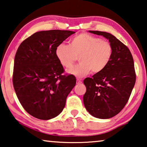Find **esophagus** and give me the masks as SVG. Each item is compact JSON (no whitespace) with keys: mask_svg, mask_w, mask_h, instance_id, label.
<instances>
[{"mask_svg":"<svg viewBox=\"0 0 147 147\" xmlns=\"http://www.w3.org/2000/svg\"><path fill=\"white\" fill-rule=\"evenodd\" d=\"M82 81L80 80H79V79H77V84H82Z\"/></svg>","mask_w":147,"mask_h":147,"instance_id":"34e87169","label":"esophagus"}]
</instances>
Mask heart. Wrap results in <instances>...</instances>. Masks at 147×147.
Segmentation results:
<instances>
[{"instance_id":"b5f03b06","label":"heart","mask_w":147,"mask_h":147,"mask_svg":"<svg viewBox=\"0 0 147 147\" xmlns=\"http://www.w3.org/2000/svg\"><path fill=\"white\" fill-rule=\"evenodd\" d=\"M55 56L60 64L71 67L79 57L78 65L67 73L82 78L90 72L99 74L109 64L112 55V47L109 42L88 33H80L69 41V45L60 43L55 48Z\"/></svg>"}]
</instances>
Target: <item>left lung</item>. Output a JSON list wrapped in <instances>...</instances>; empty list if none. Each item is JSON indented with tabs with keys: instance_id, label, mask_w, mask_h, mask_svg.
<instances>
[{
	"instance_id": "left-lung-1",
	"label": "left lung",
	"mask_w": 147,
	"mask_h": 147,
	"mask_svg": "<svg viewBox=\"0 0 147 147\" xmlns=\"http://www.w3.org/2000/svg\"><path fill=\"white\" fill-rule=\"evenodd\" d=\"M89 32L108 39L112 55L103 71L84 80L86 87L84 104L92 116L108 119L119 113L129 99L136 82L134 60L129 49L112 34Z\"/></svg>"
}]
</instances>
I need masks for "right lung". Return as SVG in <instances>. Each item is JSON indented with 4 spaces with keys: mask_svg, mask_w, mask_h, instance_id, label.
Here are the masks:
<instances>
[{
    "mask_svg": "<svg viewBox=\"0 0 147 147\" xmlns=\"http://www.w3.org/2000/svg\"><path fill=\"white\" fill-rule=\"evenodd\" d=\"M75 33L49 30L34 33L22 42L14 62L13 83L24 109L40 120L53 118L62 112L66 98L76 84L55 56L59 44Z\"/></svg>",
    "mask_w": 147,
    "mask_h": 147,
    "instance_id": "add662e5",
    "label": "right lung"
}]
</instances>
